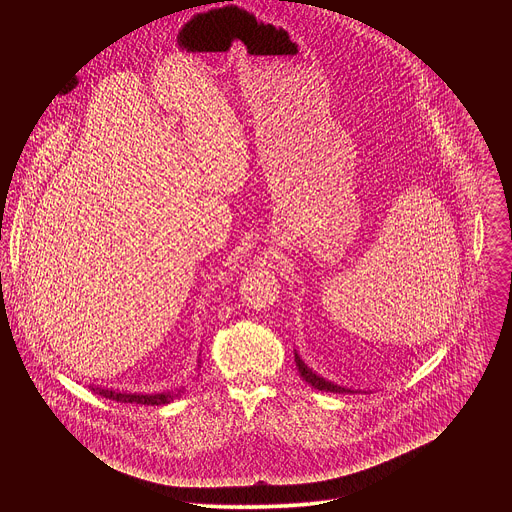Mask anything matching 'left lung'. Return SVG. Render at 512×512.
<instances>
[{
    "label": "left lung",
    "mask_w": 512,
    "mask_h": 512,
    "mask_svg": "<svg viewBox=\"0 0 512 512\" xmlns=\"http://www.w3.org/2000/svg\"><path fill=\"white\" fill-rule=\"evenodd\" d=\"M296 367H298V373L302 375V379L306 381V383H310L314 389H318V391H326V393H354V391H350V389H344V387H340V385H334V383H330V381H326V379H322L320 375H316L308 364L300 358V354L296 352Z\"/></svg>",
    "instance_id": "8db88e82"
}]
</instances>
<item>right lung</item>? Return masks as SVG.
I'll use <instances>...</instances> for the list:
<instances>
[{"mask_svg": "<svg viewBox=\"0 0 512 512\" xmlns=\"http://www.w3.org/2000/svg\"><path fill=\"white\" fill-rule=\"evenodd\" d=\"M93 391H97L99 395H103L105 399H113L119 403H139V405H166L170 401H174V397H178L182 391L178 393H156V395H143V393H117L111 389H101L95 387Z\"/></svg>", "mask_w": 512, "mask_h": 512, "instance_id": "1", "label": "right lung"}]
</instances>
